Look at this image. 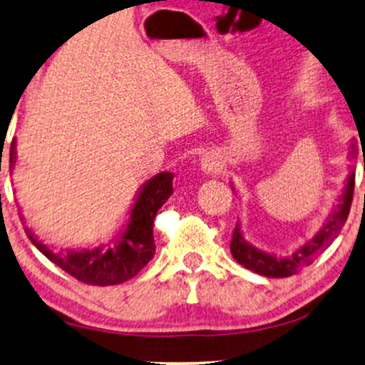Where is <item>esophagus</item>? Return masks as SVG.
<instances>
[{"mask_svg": "<svg viewBox=\"0 0 365 365\" xmlns=\"http://www.w3.org/2000/svg\"><path fill=\"white\" fill-rule=\"evenodd\" d=\"M200 167L207 175H217L222 173V167L224 165H222L220 157L215 155V153H207V155L201 157Z\"/></svg>", "mask_w": 365, "mask_h": 365, "instance_id": "34e87169", "label": "esophagus"}]
</instances>
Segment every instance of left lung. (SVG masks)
I'll list each match as a JSON object with an SVG mask.
<instances>
[{"label": "left lung", "instance_id": "8db88e82", "mask_svg": "<svg viewBox=\"0 0 365 365\" xmlns=\"http://www.w3.org/2000/svg\"><path fill=\"white\" fill-rule=\"evenodd\" d=\"M354 186H355V173H350L346 178L345 190L341 196H338V201L331 212L328 213V218L321 229L314 234V237L309 239L301 247H297L290 256L269 255V252L256 247L251 241L244 237L241 224L235 225L232 234V242H230V252L234 259L244 268L258 273V275L268 278H285L292 277L297 272H301L304 267H309L318 256L338 237L341 232V227L345 225L346 217L350 213V205L354 198Z\"/></svg>", "mask_w": 365, "mask_h": 365}]
</instances>
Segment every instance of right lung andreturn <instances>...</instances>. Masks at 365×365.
I'll use <instances>...</instances> for the list:
<instances>
[{"label": "right lung", "mask_w": 365, "mask_h": 365, "mask_svg": "<svg viewBox=\"0 0 365 365\" xmlns=\"http://www.w3.org/2000/svg\"><path fill=\"white\" fill-rule=\"evenodd\" d=\"M16 164V141L10 145V170ZM174 174L158 173L140 187L133 203L130 218L118 239H113L106 246L93 250H66L54 251L38 241V237L29 227L25 232L30 242L37 247L47 259L59 267L68 275L88 285H118L130 280L143 269L145 264L155 255L153 241V220L157 212L173 195ZM24 220V217H21Z\"/></svg>", "instance_id": "right-lung-1"}]
</instances>
